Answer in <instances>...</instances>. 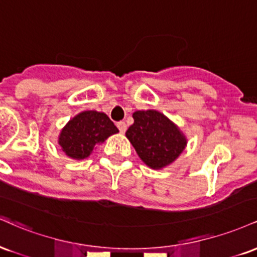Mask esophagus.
I'll list each match as a JSON object with an SVG mask.
<instances>
[{
	"label": "esophagus",
	"mask_w": 257,
	"mask_h": 257,
	"mask_svg": "<svg viewBox=\"0 0 257 257\" xmlns=\"http://www.w3.org/2000/svg\"><path fill=\"white\" fill-rule=\"evenodd\" d=\"M117 126H118V129H119V132L122 133H125V131H126V124L124 122H118L117 123Z\"/></svg>",
	"instance_id": "esophagus-1"
}]
</instances>
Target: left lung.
Masks as SVG:
<instances>
[{"instance_id":"obj_1","label":"left lung","mask_w":257,"mask_h":257,"mask_svg":"<svg viewBox=\"0 0 257 257\" xmlns=\"http://www.w3.org/2000/svg\"><path fill=\"white\" fill-rule=\"evenodd\" d=\"M134 124L125 135L143 162L152 169H161L179 157L186 139L178 126L155 110L133 113Z\"/></svg>"}]
</instances>
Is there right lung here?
Wrapping results in <instances>:
<instances>
[{"label": "right lung", "instance_id": "1", "mask_svg": "<svg viewBox=\"0 0 257 257\" xmlns=\"http://www.w3.org/2000/svg\"><path fill=\"white\" fill-rule=\"evenodd\" d=\"M118 133L117 126L104 112L84 111L67 123L61 131L59 145L73 159L87 158L94 146Z\"/></svg>", "mask_w": 257, "mask_h": 257}]
</instances>
